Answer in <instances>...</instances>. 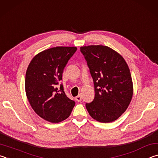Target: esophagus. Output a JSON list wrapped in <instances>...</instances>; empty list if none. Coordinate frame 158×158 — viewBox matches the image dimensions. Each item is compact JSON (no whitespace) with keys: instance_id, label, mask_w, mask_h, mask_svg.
I'll list each match as a JSON object with an SVG mask.
<instances>
[{"instance_id":"1","label":"esophagus","mask_w":158,"mask_h":158,"mask_svg":"<svg viewBox=\"0 0 158 158\" xmlns=\"http://www.w3.org/2000/svg\"><path fill=\"white\" fill-rule=\"evenodd\" d=\"M76 100L77 102H81V101H82V97H81V95L77 96L76 97Z\"/></svg>"}]
</instances>
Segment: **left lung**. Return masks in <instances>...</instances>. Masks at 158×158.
<instances>
[{
    "label": "left lung",
    "instance_id": "1",
    "mask_svg": "<svg viewBox=\"0 0 158 158\" xmlns=\"http://www.w3.org/2000/svg\"><path fill=\"white\" fill-rule=\"evenodd\" d=\"M94 85V100L86 103L89 115L102 123L117 120L128 108L133 92L128 66L123 57L106 46L81 47Z\"/></svg>",
    "mask_w": 158,
    "mask_h": 158
}]
</instances>
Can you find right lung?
<instances>
[{"label":"right lung","instance_id":"add662e5","mask_svg":"<svg viewBox=\"0 0 158 158\" xmlns=\"http://www.w3.org/2000/svg\"><path fill=\"white\" fill-rule=\"evenodd\" d=\"M76 50V47L64 46L45 50L33 58L27 69V98L34 111L49 122L65 120L76 104L66 95L63 85H58L66 64Z\"/></svg>","mask_w":158,"mask_h":158}]
</instances>
